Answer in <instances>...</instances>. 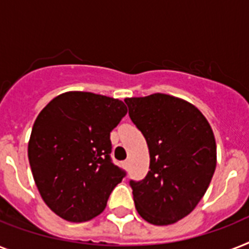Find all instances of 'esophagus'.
Returning a JSON list of instances; mask_svg holds the SVG:
<instances>
[{
    "mask_svg": "<svg viewBox=\"0 0 249 249\" xmlns=\"http://www.w3.org/2000/svg\"><path fill=\"white\" fill-rule=\"evenodd\" d=\"M123 166H124L125 170H128V167H129V161H124V162H123Z\"/></svg>",
    "mask_w": 249,
    "mask_h": 249,
    "instance_id": "34e87169",
    "label": "esophagus"
}]
</instances>
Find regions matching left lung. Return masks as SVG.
I'll use <instances>...</instances> for the list:
<instances>
[{
  "mask_svg": "<svg viewBox=\"0 0 249 249\" xmlns=\"http://www.w3.org/2000/svg\"><path fill=\"white\" fill-rule=\"evenodd\" d=\"M129 116L148 145V174L130 180L135 209L147 223L170 225L189 215L216 169V142L207 119L178 97L155 93L125 98Z\"/></svg>",
  "mask_w": 249,
  "mask_h": 249,
  "instance_id": "8db88e82",
  "label": "left lung"
}]
</instances>
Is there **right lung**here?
Here are the masks:
<instances>
[{
	"mask_svg": "<svg viewBox=\"0 0 249 249\" xmlns=\"http://www.w3.org/2000/svg\"><path fill=\"white\" fill-rule=\"evenodd\" d=\"M128 112L123 101L90 92L54 97L34 121L28 157L44 203L71 223L104 211L125 171L111 161L110 133Z\"/></svg>",
	"mask_w": 249,
	"mask_h": 249,
	"instance_id": "obj_1",
	"label": "right lung"
}]
</instances>
